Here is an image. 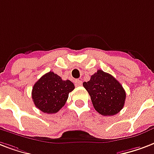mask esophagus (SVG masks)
Returning a JSON list of instances; mask_svg holds the SVG:
<instances>
[{
    "instance_id": "34e87169",
    "label": "esophagus",
    "mask_w": 154,
    "mask_h": 154,
    "mask_svg": "<svg viewBox=\"0 0 154 154\" xmlns=\"http://www.w3.org/2000/svg\"><path fill=\"white\" fill-rule=\"evenodd\" d=\"M75 82V85H76L77 86H81V85H82V81H80V80H75V82Z\"/></svg>"
}]
</instances>
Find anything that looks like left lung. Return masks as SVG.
Listing matches in <instances>:
<instances>
[{
  "instance_id": "8db88e82",
  "label": "left lung",
  "mask_w": 154,
  "mask_h": 154,
  "mask_svg": "<svg viewBox=\"0 0 154 154\" xmlns=\"http://www.w3.org/2000/svg\"><path fill=\"white\" fill-rule=\"evenodd\" d=\"M91 96L94 109L103 116H112L122 109L126 100V91L116 78L102 70L83 82Z\"/></svg>"
}]
</instances>
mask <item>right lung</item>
Wrapping results in <instances>:
<instances>
[{"instance_id":"add662e5","label":"right lung","mask_w":154,"mask_h":154,"mask_svg":"<svg viewBox=\"0 0 154 154\" xmlns=\"http://www.w3.org/2000/svg\"><path fill=\"white\" fill-rule=\"evenodd\" d=\"M75 88L71 81L62 78L53 72L43 75L32 87V98L37 109L45 113H55L64 105L69 92Z\"/></svg>"}]
</instances>
